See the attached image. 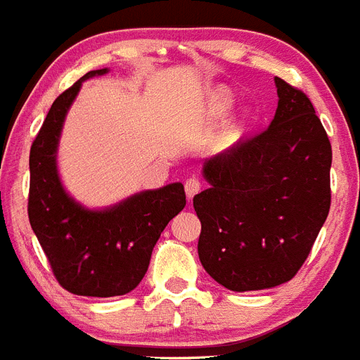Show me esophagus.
I'll return each mask as SVG.
<instances>
[{"mask_svg": "<svg viewBox=\"0 0 360 360\" xmlns=\"http://www.w3.org/2000/svg\"><path fill=\"white\" fill-rule=\"evenodd\" d=\"M201 186H202V183L198 179V177H190V179H186V183H184V190H186V195H188V199H192L195 193L201 192Z\"/></svg>", "mask_w": 360, "mask_h": 360, "instance_id": "obj_1", "label": "esophagus"}]
</instances>
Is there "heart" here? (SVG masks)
<instances>
[{
	"label": "heart",
	"instance_id": "obj_1",
	"mask_svg": "<svg viewBox=\"0 0 360 360\" xmlns=\"http://www.w3.org/2000/svg\"><path fill=\"white\" fill-rule=\"evenodd\" d=\"M230 106H232V94L224 89L217 90L214 99H212V110H214L215 114H223V112H226Z\"/></svg>",
	"mask_w": 360,
	"mask_h": 360
}]
</instances>
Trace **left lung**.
<instances>
[{"label": "left lung", "mask_w": 360, "mask_h": 360, "mask_svg": "<svg viewBox=\"0 0 360 360\" xmlns=\"http://www.w3.org/2000/svg\"><path fill=\"white\" fill-rule=\"evenodd\" d=\"M279 105L261 132L205 162L193 198L199 259L233 292L274 288L308 259L331 205V145L310 98L275 77Z\"/></svg>", "instance_id": "obj_1"}]
</instances>
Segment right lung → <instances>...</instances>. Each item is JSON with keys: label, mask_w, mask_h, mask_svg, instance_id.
<instances>
[{"label": "right lung", "mask_w": 360, "mask_h": 360, "mask_svg": "<svg viewBox=\"0 0 360 360\" xmlns=\"http://www.w3.org/2000/svg\"><path fill=\"white\" fill-rule=\"evenodd\" d=\"M90 70L59 94L30 146L29 221L52 274L67 292L115 297L132 292L148 270L155 243L186 205L181 183L148 190L103 212L85 210L61 186L56 148L68 106Z\"/></svg>", "instance_id": "obj_1"}]
</instances>
